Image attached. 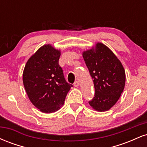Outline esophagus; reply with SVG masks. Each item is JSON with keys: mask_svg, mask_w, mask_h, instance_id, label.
Returning <instances> with one entry per match:
<instances>
[{"mask_svg": "<svg viewBox=\"0 0 147 147\" xmlns=\"http://www.w3.org/2000/svg\"><path fill=\"white\" fill-rule=\"evenodd\" d=\"M79 86V82L78 81H76V82L74 83V86L75 87H78Z\"/></svg>", "mask_w": 147, "mask_h": 147, "instance_id": "esophagus-1", "label": "esophagus"}]
</instances>
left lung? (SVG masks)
I'll return each instance as SVG.
<instances>
[{
  "instance_id": "8db88e82",
  "label": "left lung",
  "mask_w": 147,
  "mask_h": 147,
  "mask_svg": "<svg viewBox=\"0 0 147 147\" xmlns=\"http://www.w3.org/2000/svg\"><path fill=\"white\" fill-rule=\"evenodd\" d=\"M93 79L95 97L89 102L94 110L109 111L120 97L125 86V70L115 55L102 43L82 53Z\"/></svg>"
}]
</instances>
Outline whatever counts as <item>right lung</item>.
<instances>
[{
    "mask_svg": "<svg viewBox=\"0 0 147 147\" xmlns=\"http://www.w3.org/2000/svg\"><path fill=\"white\" fill-rule=\"evenodd\" d=\"M61 50L46 44L28 60L23 73L25 90L30 102L45 113L56 112L63 105L72 84L66 82L59 65Z\"/></svg>",
    "mask_w": 147,
    "mask_h": 147,
    "instance_id": "right-lung-1",
    "label": "right lung"
}]
</instances>
